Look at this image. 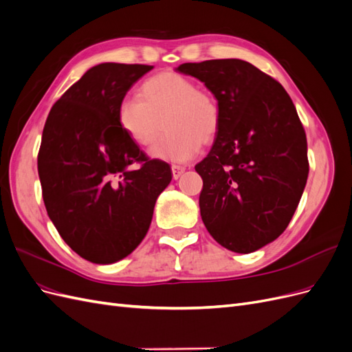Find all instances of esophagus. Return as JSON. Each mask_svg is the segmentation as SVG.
Masks as SVG:
<instances>
[{"label":"esophagus","instance_id":"esophagus-1","mask_svg":"<svg viewBox=\"0 0 352 352\" xmlns=\"http://www.w3.org/2000/svg\"><path fill=\"white\" fill-rule=\"evenodd\" d=\"M184 173H185V167L184 166H172V175H173L175 180H177Z\"/></svg>","mask_w":352,"mask_h":352}]
</instances>
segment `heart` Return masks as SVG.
I'll return each instance as SVG.
<instances>
[{
    "instance_id": "heart-1",
    "label": "heart",
    "mask_w": 352,
    "mask_h": 352,
    "mask_svg": "<svg viewBox=\"0 0 352 352\" xmlns=\"http://www.w3.org/2000/svg\"><path fill=\"white\" fill-rule=\"evenodd\" d=\"M117 119L123 132L142 146L154 141L164 119L167 133L151 146L150 157L186 163L197 157L202 142L214 138L220 109L216 98L199 91L195 82L184 74L164 72L144 82L141 97L123 98Z\"/></svg>"
}]
</instances>
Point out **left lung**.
Returning <instances> with one entry per match:
<instances>
[{
	"label": "left lung",
	"mask_w": 352,
	"mask_h": 352,
	"mask_svg": "<svg viewBox=\"0 0 352 352\" xmlns=\"http://www.w3.org/2000/svg\"><path fill=\"white\" fill-rule=\"evenodd\" d=\"M176 72L206 85L220 109L202 177L199 211L221 247L250 254L279 238L308 177L307 138L282 85L239 58L185 63Z\"/></svg>",
	"instance_id": "left-lung-1"
}]
</instances>
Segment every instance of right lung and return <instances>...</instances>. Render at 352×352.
Instances as JSON below:
<instances>
[{
	"mask_svg": "<svg viewBox=\"0 0 352 352\" xmlns=\"http://www.w3.org/2000/svg\"><path fill=\"white\" fill-rule=\"evenodd\" d=\"M153 69L91 67L52 105L42 132L38 173L48 216L63 241L95 264L119 261L141 243L172 180L170 166L148 160L117 119L127 91Z\"/></svg>",
	"mask_w": 352,
	"mask_h": 352,
	"instance_id": "obj_1",
	"label": "right lung"
}]
</instances>
